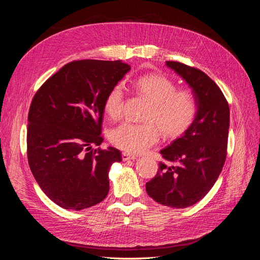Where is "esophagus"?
<instances>
[{
    "instance_id": "34e87169",
    "label": "esophagus",
    "mask_w": 260,
    "mask_h": 260,
    "mask_svg": "<svg viewBox=\"0 0 260 260\" xmlns=\"http://www.w3.org/2000/svg\"><path fill=\"white\" fill-rule=\"evenodd\" d=\"M137 158L136 155H132V154H129V153H125L123 152L122 153V160L123 161H127V160H130V159H133L135 160Z\"/></svg>"
}]
</instances>
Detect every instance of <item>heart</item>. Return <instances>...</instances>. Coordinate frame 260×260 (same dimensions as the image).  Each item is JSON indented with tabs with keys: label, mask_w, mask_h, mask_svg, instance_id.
<instances>
[{
	"label": "heart",
	"mask_w": 260,
	"mask_h": 260,
	"mask_svg": "<svg viewBox=\"0 0 260 260\" xmlns=\"http://www.w3.org/2000/svg\"><path fill=\"white\" fill-rule=\"evenodd\" d=\"M138 95L147 101L142 114L143 122L124 121L108 132L111 143L129 153H141L155 144L160 137L177 138L190 129L199 113L194 94L177 89L170 78L161 74H147L133 81ZM124 88L116 83L106 94L104 109L117 119L122 113Z\"/></svg>",
	"instance_id": "heart-1"
}]
</instances>
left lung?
Listing matches in <instances>:
<instances>
[{"label":"left lung","instance_id":"1","mask_svg":"<svg viewBox=\"0 0 260 260\" xmlns=\"http://www.w3.org/2000/svg\"><path fill=\"white\" fill-rule=\"evenodd\" d=\"M193 89L199 113L180 138L160 151L171 165L159 162L146 192L157 203L186 208L214 186L226 158L230 109L222 91L202 70L179 61H166Z\"/></svg>","mask_w":260,"mask_h":260}]
</instances>
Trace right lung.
Masks as SVG:
<instances>
[{"mask_svg":"<svg viewBox=\"0 0 260 260\" xmlns=\"http://www.w3.org/2000/svg\"><path fill=\"white\" fill-rule=\"evenodd\" d=\"M130 66L120 60H74L37 91L28 114L27 156L48 198L65 209L81 210L103 201L115 147L103 149L104 100Z\"/></svg>","mask_w":260,"mask_h":260,"instance_id":"add662e5","label":"right lung"}]
</instances>
